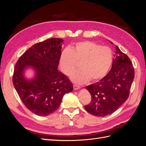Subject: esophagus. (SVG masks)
Instances as JSON below:
<instances>
[{
  "label": "esophagus",
  "mask_w": 146,
  "mask_h": 146,
  "mask_svg": "<svg viewBox=\"0 0 146 146\" xmlns=\"http://www.w3.org/2000/svg\"><path fill=\"white\" fill-rule=\"evenodd\" d=\"M73 88H74V90H77L78 89H80V86H78V85H73Z\"/></svg>",
  "instance_id": "1"
}]
</instances>
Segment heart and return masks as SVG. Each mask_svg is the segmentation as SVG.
I'll list each match as a JSON object with an SVG mask.
<instances>
[{
  "label": "heart",
  "instance_id": "heart-1",
  "mask_svg": "<svg viewBox=\"0 0 146 146\" xmlns=\"http://www.w3.org/2000/svg\"><path fill=\"white\" fill-rule=\"evenodd\" d=\"M113 61L111 48L93 41H84L75 43L72 47L61 52L59 67L66 76H69L80 62V69L71 75L72 80L82 84L90 80L96 82L104 77Z\"/></svg>",
  "mask_w": 146,
  "mask_h": 146
}]
</instances>
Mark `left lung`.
Masks as SVG:
<instances>
[{
    "label": "left lung",
    "instance_id": "left-lung-1",
    "mask_svg": "<svg viewBox=\"0 0 146 146\" xmlns=\"http://www.w3.org/2000/svg\"><path fill=\"white\" fill-rule=\"evenodd\" d=\"M115 53L110 71L100 82L86 87L92 100L85 108L96 116L103 117L113 113L129 96L135 77L134 68L129 57L117 46Z\"/></svg>",
    "mask_w": 146,
    "mask_h": 146
}]
</instances>
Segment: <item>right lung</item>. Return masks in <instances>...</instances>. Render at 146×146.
<instances>
[{
  "instance_id": "right-lung-1",
  "label": "right lung",
  "mask_w": 146,
  "mask_h": 146,
  "mask_svg": "<svg viewBox=\"0 0 146 146\" xmlns=\"http://www.w3.org/2000/svg\"><path fill=\"white\" fill-rule=\"evenodd\" d=\"M63 41L53 38L35 44L20 56L15 66L13 83L16 91L25 107L38 116L55 112L63 96L73 90L68 78L58 70ZM28 66L33 67L37 73L30 81L23 75Z\"/></svg>"
}]
</instances>
